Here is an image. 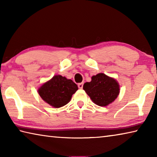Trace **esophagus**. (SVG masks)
<instances>
[{
  "label": "esophagus",
  "instance_id": "obj_1",
  "mask_svg": "<svg viewBox=\"0 0 157 157\" xmlns=\"http://www.w3.org/2000/svg\"><path fill=\"white\" fill-rule=\"evenodd\" d=\"M83 84H84V82H81V83H79L78 84V87L79 89H82L83 88Z\"/></svg>",
  "mask_w": 157,
  "mask_h": 157
}]
</instances>
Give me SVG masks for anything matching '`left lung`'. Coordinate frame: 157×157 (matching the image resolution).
<instances>
[{"label": "left lung", "mask_w": 157, "mask_h": 157, "mask_svg": "<svg viewBox=\"0 0 157 157\" xmlns=\"http://www.w3.org/2000/svg\"><path fill=\"white\" fill-rule=\"evenodd\" d=\"M83 89L93 102L100 107L113 102L120 93L118 82L104 73L92 76L91 82L84 83Z\"/></svg>", "instance_id": "left-lung-1"}]
</instances>
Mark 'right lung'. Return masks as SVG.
<instances>
[{
    "label": "right lung",
    "instance_id": "add662e5",
    "mask_svg": "<svg viewBox=\"0 0 157 157\" xmlns=\"http://www.w3.org/2000/svg\"><path fill=\"white\" fill-rule=\"evenodd\" d=\"M78 85L65 77L55 75L40 86L38 93L45 102L55 108H59L70 102Z\"/></svg>",
    "mask_w": 157,
    "mask_h": 157
}]
</instances>
